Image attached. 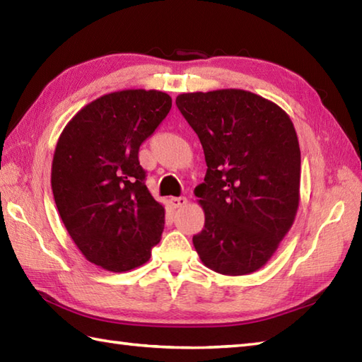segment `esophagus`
I'll list each match as a JSON object with an SVG mask.
<instances>
[{"mask_svg": "<svg viewBox=\"0 0 362 362\" xmlns=\"http://www.w3.org/2000/svg\"><path fill=\"white\" fill-rule=\"evenodd\" d=\"M169 204H171L173 209H182V206H185L188 204V199L187 197H171L169 199Z\"/></svg>", "mask_w": 362, "mask_h": 362, "instance_id": "34e87169", "label": "esophagus"}]
</instances>
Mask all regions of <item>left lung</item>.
<instances>
[{
  "instance_id": "left-lung-1",
  "label": "left lung",
  "mask_w": 362,
  "mask_h": 362,
  "mask_svg": "<svg viewBox=\"0 0 362 362\" xmlns=\"http://www.w3.org/2000/svg\"><path fill=\"white\" fill-rule=\"evenodd\" d=\"M175 104L204 148L206 174L194 194L205 213L193 244L222 275L263 267L294 224L300 148L280 105L240 88L182 93Z\"/></svg>"
}]
</instances>
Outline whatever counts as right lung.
Masks as SVG:
<instances>
[{
  "mask_svg": "<svg viewBox=\"0 0 362 362\" xmlns=\"http://www.w3.org/2000/svg\"><path fill=\"white\" fill-rule=\"evenodd\" d=\"M171 105L165 91H113L83 105L59 136L51 168L57 211L82 255L105 271L143 266L161 240L165 206L146 187L138 149Z\"/></svg>",
  "mask_w": 362,
  "mask_h": 362,
  "instance_id": "right-lung-1",
  "label": "right lung"
}]
</instances>
